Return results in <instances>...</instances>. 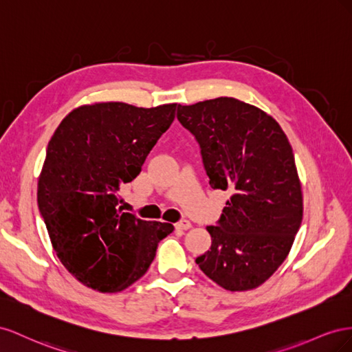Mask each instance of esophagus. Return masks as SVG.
<instances>
[{
    "mask_svg": "<svg viewBox=\"0 0 352 352\" xmlns=\"http://www.w3.org/2000/svg\"><path fill=\"white\" fill-rule=\"evenodd\" d=\"M188 228H192V224H190V221H187V219L178 221V223L175 224V230H179V232H183V230H188Z\"/></svg>",
    "mask_w": 352,
    "mask_h": 352,
    "instance_id": "obj_1",
    "label": "esophagus"
}]
</instances>
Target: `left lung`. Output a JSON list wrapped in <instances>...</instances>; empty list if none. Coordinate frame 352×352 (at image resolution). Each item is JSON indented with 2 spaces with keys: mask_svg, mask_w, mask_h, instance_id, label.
I'll return each mask as SVG.
<instances>
[{
  "mask_svg": "<svg viewBox=\"0 0 352 352\" xmlns=\"http://www.w3.org/2000/svg\"><path fill=\"white\" fill-rule=\"evenodd\" d=\"M177 118L196 138L210 187L233 193L196 264L232 292L255 289L283 264L302 221L292 146L273 118L233 97L178 104Z\"/></svg>",
  "mask_w": 352,
  "mask_h": 352,
  "instance_id": "8db88e82",
  "label": "left lung"
}]
</instances>
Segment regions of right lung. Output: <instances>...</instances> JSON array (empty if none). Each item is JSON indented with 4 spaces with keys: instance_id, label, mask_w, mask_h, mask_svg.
Here are the masks:
<instances>
[{
    "instance_id": "right-lung-1",
    "label": "right lung",
    "mask_w": 352,
    "mask_h": 352,
    "mask_svg": "<svg viewBox=\"0 0 352 352\" xmlns=\"http://www.w3.org/2000/svg\"><path fill=\"white\" fill-rule=\"evenodd\" d=\"M177 104L152 109L96 103L70 112L47 147L38 208L60 263L87 287L119 292L146 274L174 226L124 212L131 183Z\"/></svg>"
}]
</instances>
